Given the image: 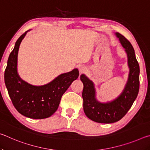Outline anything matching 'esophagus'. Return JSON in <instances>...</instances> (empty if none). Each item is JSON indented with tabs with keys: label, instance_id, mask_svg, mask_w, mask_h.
<instances>
[{
	"label": "esophagus",
	"instance_id": "34e87169",
	"mask_svg": "<svg viewBox=\"0 0 150 150\" xmlns=\"http://www.w3.org/2000/svg\"><path fill=\"white\" fill-rule=\"evenodd\" d=\"M79 73H83L86 71V68L85 67H83V66H81V67H79Z\"/></svg>",
	"mask_w": 150,
	"mask_h": 150
}]
</instances>
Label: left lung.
Here are the masks:
<instances>
[{
    "instance_id": "left-lung-1",
    "label": "left lung",
    "mask_w": 150,
    "mask_h": 150,
    "mask_svg": "<svg viewBox=\"0 0 150 150\" xmlns=\"http://www.w3.org/2000/svg\"><path fill=\"white\" fill-rule=\"evenodd\" d=\"M119 40L125 48L130 68L128 81L122 93L115 100L108 103H98L95 98V91L91 81L82 75L81 80L83 83L82 96L83 110L91 120L98 123L110 124L122 118L132 106L138 96L139 88V67L130 42L120 33H116Z\"/></svg>"
}]
</instances>
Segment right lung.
<instances>
[{"instance_id": "right-lung-1", "label": "right lung", "mask_w": 150, "mask_h": 150, "mask_svg": "<svg viewBox=\"0 0 150 150\" xmlns=\"http://www.w3.org/2000/svg\"><path fill=\"white\" fill-rule=\"evenodd\" d=\"M25 32L17 40L9 55L4 71V82L15 108L21 115L33 119L50 117L57 110L61 98L73 81L79 77V70L58 76L44 86H33L22 81L17 73V57Z\"/></svg>"}]
</instances>
